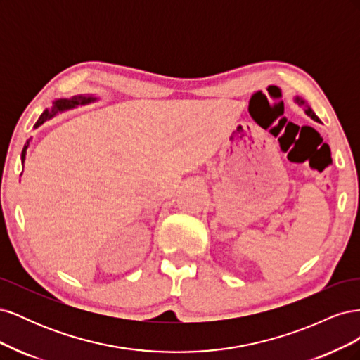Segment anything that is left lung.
<instances>
[{
  "label": "left lung",
  "mask_w": 360,
  "mask_h": 360,
  "mask_svg": "<svg viewBox=\"0 0 360 360\" xmlns=\"http://www.w3.org/2000/svg\"><path fill=\"white\" fill-rule=\"evenodd\" d=\"M292 101H294V103H297L299 106H302L303 110H304V114H307L308 117H311V118L314 120V122H319V123H321V122H320V118H319L317 115H315V112L312 111V108L308 105V102H307V101L302 99L300 96H294V97H292Z\"/></svg>",
  "instance_id": "obj_1"
}]
</instances>
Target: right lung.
<instances>
[{
    "mask_svg": "<svg viewBox=\"0 0 360 360\" xmlns=\"http://www.w3.org/2000/svg\"><path fill=\"white\" fill-rule=\"evenodd\" d=\"M97 101H99V99H97V97L93 96V94H78V96H72V97H63V99H56V101L52 102V105L49 108H46V110L41 112V115L37 120V123L34 124V129L40 127L43 123L49 122V120H52L53 117H57L61 112L75 110V108H78V106L90 105V103L97 102ZM31 139L32 138H30L27 141V144L24 146V150H22V155H20V160H22V163H25L27 150L30 147ZM20 176H22V174H20Z\"/></svg>",
    "mask_w": 360,
    "mask_h": 360,
    "instance_id": "add662e5",
    "label": "right lung"
}]
</instances>
